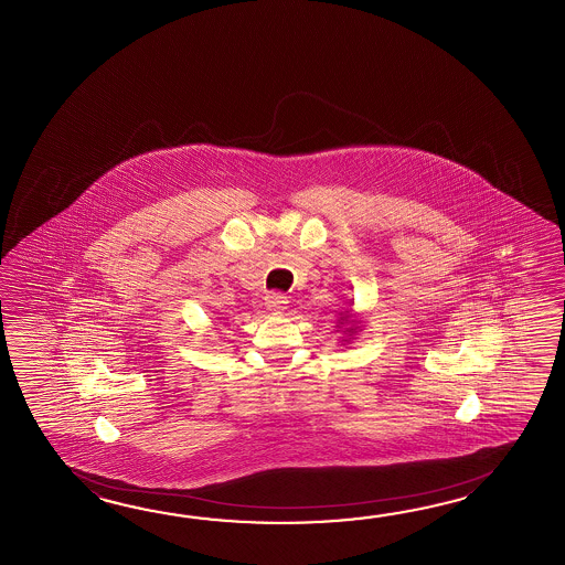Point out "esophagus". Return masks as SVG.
<instances>
[{
	"instance_id": "obj_1",
	"label": "esophagus",
	"mask_w": 565,
	"mask_h": 565,
	"mask_svg": "<svg viewBox=\"0 0 565 565\" xmlns=\"http://www.w3.org/2000/svg\"><path fill=\"white\" fill-rule=\"evenodd\" d=\"M288 297H285L282 292H270L266 297V309L270 312H282L287 309Z\"/></svg>"
}]
</instances>
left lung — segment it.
I'll return each instance as SVG.
<instances>
[{
    "label": "left lung",
    "instance_id": "left-lung-1",
    "mask_svg": "<svg viewBox=\"0 0 565 565\" xmlns=\"http://www.w3.org/2000/svg\"><path fill=\"white\" fill-rule=\"evenodd\" d=\"M353 323H355V321H353Z\"/></svg>",
    "mask_w": 565,
    "mask_h": 565
}]
</instances>
